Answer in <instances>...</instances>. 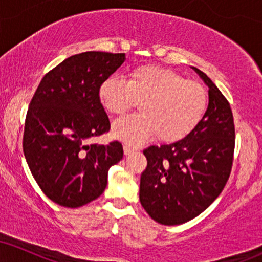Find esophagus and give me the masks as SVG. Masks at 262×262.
I'll list each match as a JSON object with an SVG mask.
<instances>
[{
	"instance_id": "34e87169",
	"label": "esophagus",
	"mask_w": 262,
	"mask_h": 262,
	"mask_svg": "<svg viewBox=\"0 0 262 262\" xmlns=\"http://www.w3.org/2000/svg\"><path fill=\"white\" fill-rule=\"evenodd\" d=\"M123 149H124V154L125 155L132 154V152L137 151V150H138V148H135V146H132L130 144H124V145H123Z\"/></svg>"
}]
</instances>
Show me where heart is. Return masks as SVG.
Instances as JSON below:
<instances>
[{
	"label": "heart",
	"mask_w": 262,
	"mask_h": 262,
	"mask_svg": "<svg viewBox=\"0 0 262 262\" xmlns=\"http://www.w3.org/2000/svg\"><path fill=\"white\" fill-rule=\"evenodd\" d=\"M98 98L113 116H122L139 102L141 112L112 127L114 137L132 144L152 135L165 143L185 139L202 122L208 107V93L200 82L159 65L137 66L127 80L107 77L98 89Z\"/></svg>",
	"instance_id": "obj_1"
}]
</instances>
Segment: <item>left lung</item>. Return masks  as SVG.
<instances>
[{"label": "left lung", "mask_w": 262, "mask_h": 262, "mask_svg": "<svg viewBox=\"0 0 262 262\" xmlns=\"http://www.w3.org/2000/svg\"><path fill=\"white\" fill-rule=\"evenodd\" d=\"M208 108L185 139L144 150L148 165L140 177L141 206L158 223L179 225L207 209L229 179L235 128L229 102L206 74Z\"/></svg>", "instance_id": "8db88e82"}]
</instances>
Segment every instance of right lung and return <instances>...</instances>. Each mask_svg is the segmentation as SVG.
Returning <instances> with one entry per match:
<instances>
[{
    "instance_id": "1",
    "label": "right lung",
    "mask_w": 262,
    "mask_h": 262,
    "mask_svg": "<svg viewBox=\"0 0 262 262\" xmlns=\"http://www.w3.org/2000/svg\"><path fill=\"white\" fill-rule=\"evenodd\" d=\"M124 60V53L70 56L41 79L29 103L23 151L38 186L59 206L77 208L100 197L108 170L122 160L119 141L89 140L110 130L98 89Z\"/></svg>"
}]
</instances>
